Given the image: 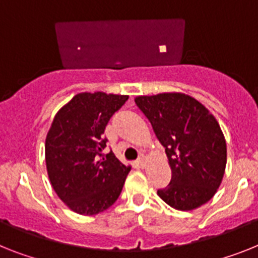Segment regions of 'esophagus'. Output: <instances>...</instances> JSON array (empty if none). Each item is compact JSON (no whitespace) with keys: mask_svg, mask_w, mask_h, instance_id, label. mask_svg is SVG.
I'll return each mask as SVG.
<instances>
[{"mask_svg":"<svg viewBox=\"0 0 258 258\" xmlns=\"http://www.w3.org/2000/svg\"><path fill=\"white\" fill-rule=\"evenodd\" d=\"M136 164H138V165L140 166V168H143V166H144V164H146V159H144V156H140L139 159L136 160Z\"/></svg>","mask_w":258,"mask_h":258,"instance_id":"1","label":"esophagus"}]
</instances>
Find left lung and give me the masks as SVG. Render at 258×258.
Here are the masks:
<instances>
[{"instance_id":"8db88e82","label":"left lung","mask_w":258,"mask_h":258,"mask_svg":"<svg viewBox=\"0 0 258 258\" xmlns=\"http://www.w3.org/2000/svg\"><path fill=\"white\" fill-rule=\"evenodd\" d=\"M135 103L165 148L172 169L169 185L157 190L160 198L181 211L209 202L227 164L226 140L213 114L182 93L136 97Z\"/></svg>"}]
</instances>
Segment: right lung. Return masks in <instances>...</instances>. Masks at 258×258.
<instances>
[{"label": "right lung", "mask_w": 258, "mask_h": 258, "mask_svg": "<svg viewBox=\"0 0 258 258\" xmlns=\"http://www.w3.org/2000/svg\"><path fill=\"white\" fill-rule=\"evenodd\" d=\"M128 96L80 93L57 111L45 139L49 181L80 215H96L115 203L131 170L114 153L103 155V133Z\"/></svg>", "instance_id": "right-lung-1"}]
</instances>
